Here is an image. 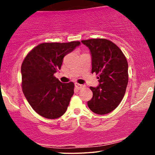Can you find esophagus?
Returning a JSON list of instances; mask_svg holds the SVG:
<instances>
[{"label":"esophagus","instance_id":"34e87169","mask_svg":"<svg viewBox=\"0 0 155 155\" xmlns=\"http://www.w3.org/2000/svg\"><path fill=\"white\" fill-rule=\"evenodd\" d=\"M75 85L76 87L78 89V90H80V89L84 87V85H83V84H78V83H77V82H76V83H75Z\"/></svg>","mask_w":155,"mask_h":155}]
</instances>
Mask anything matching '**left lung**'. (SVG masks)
<instances>
[{
	"label": "left lung",
	"instance_id": "left-lung-1",
	"mask_svg": "<svg viewBox=\"0 0 155 155\" xmlns=\"http://www.w3.org/2000/svg\"><path fill=\"white\" fill-rule=\"evenodd\" d=\"M92 56V73L98 74L99 85L87 101L91 111L99 115L109 114L119 105L128 82V65L122 51L106 39L82 40Z\"/></svg>",
	"mask_w": 155,
	"mask_h": 155
}]
</instances>
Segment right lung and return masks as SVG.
Segmentation results:
<instances>
[{
  "instance_id": "obj_1",
  "label": "right lung",
  "mask_w": 155,
  "mask_h": 155,
  "mask_svg": "<svg viewBox=\"0 0 155 155\" xmlns=\"http://www.w3.org/2000/svg\"><path fill=\"white\" fill-rule=\"evenodd\" d=\"M80 45V41L43 43L34 48L23 61V93L40 116L55 119L66 111L74 94V83H62L54 73L61 69L64 56Z\"/></svg>"
}]
</instances>
